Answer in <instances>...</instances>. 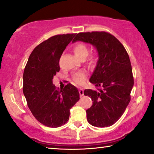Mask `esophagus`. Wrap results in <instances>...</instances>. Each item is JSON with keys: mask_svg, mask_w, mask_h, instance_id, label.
Masks as SVG:
<instances>
[{"mask_svg": "<svg viewBox=\"0 0 154 154\" xmlns=\"http://www.w3.org/2000/svg\"><path fill=\"white\" fill-rule=\"evenodd\" d=\"M79 95H80V97H82V96L84 95V90L82 88H80L79 90Z\"/></svg>", "mask_w": 154, "mask_h": 154, "instance_id": "34e87169", "label": "esophagus"}]
</instances>
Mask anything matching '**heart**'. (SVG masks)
Wrapping results in <instances>:
<instances>
[{
    "mask_svg": "<svg viewBox=\"0 0 154 154\" xmlns=\"http://www.w3.org/2000/svg\"><path fill=\"white\" fill-rule=\"evenodd\" d=\"M73 50H74L75 54L76 55L78 58L81 59H84L88 54V48L86 44H84L83 43H77L74 46ZM96 59H97V55H96V54H91L88 59V64L93 65V64L95 63L96 61ZM85 78H86V75H85L84 72H77L72 76L73 80L77 84H84Z\"/></svg>",
    "mask_w": 154,
    "mask_h": 154,
    "instance_id": "heart-1",
    "label": "heart"
}]
</instances>
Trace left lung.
I'll return each instance as SVG.
<instances>
[{"label":"left lung","instance_id":"8db88e82","mask_svg":"<svg viewBox=\"0 0 154 154\" xmlns=\"http://www.w3.org/2000/svg\"><path fill=\"white\" fill-rule=\"evenodd\" d=\"M75 36L73 43H91L99 57L90 78L91 83L99 88L84 92L93 101L86 110L87 120L94 127H110L122 116L131 100L134 82L129 57L118 38L106 32H87Z\"/></svg>","mask_w":154,"mask_h":154}]
</instances>
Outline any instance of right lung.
Here are the masks:
<instances>
[{
  "instance_id": "obj_1",
  "label": "right lung",
  "mask_w": 154,
  "mask_h": 154,
  "mask_svg": "<svg viewBox=\"0 0 154 154\" xmlns=\"http://www.w3.org/2000/svg\"><path fill=\"white\" fill-rule=\"evenodd\" d=\"M76 34H58L43 41L32 52L23 72V91L29 110L36 120L48 127L67 122L70 110L79 100L72 84L57 88L52 79L60 70L59 59Z\"/></svg>"
}]
</instances>
